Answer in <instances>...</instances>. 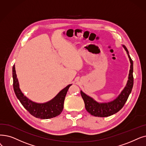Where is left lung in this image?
<instances>
[{"label":"left lung","instance_id":"left-lung-1","mask_svg":"<svg viewBox=\"0 0 146 146\" xmlns=\"http://www.w3.org/2000/svg\"><path fill=\"white\" fill-rule=\"evenodd\" d=\"M122 46L128 56L131 65L127 83L119 96L115 100L109 102L99 103L93 98L88 96L82 91H80L81 96L85 103V109L86 111L92 116L96 117H107L118 112L123 107L131 92L133 84H134L133 61L130 57L127 48L125 45H122Z\"/></svg>","mask_w":146,"mask_h":146}]
</instances>
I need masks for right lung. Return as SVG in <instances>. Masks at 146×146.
<instances>
[{"label":"right lung","instance_id":"right-lung-1","mask_svg":"<svg viewBox=\"0 0 146 146\" xmlns=\"http://www.w3.org/2000/svg\"><path fill=\"white\" fill-rule=\"evenodd\" d=\"M12 78L14 90L17 98L31 115L37 118L47 119L55 117L60 115L64 108V102L67 92L69 87L72 84L68 85L62 89L50 101L43 103H38L28 98L21 91L17 77L15 65L12 67Z\"/></svg>","mask_w":146,"mask_h":146}]
</instances>
